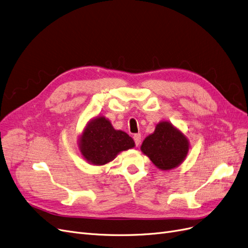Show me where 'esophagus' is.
<instances>
[{
    "instance_id": "1",
    "label": "esophagus",
    "mask_w": 248,
    "mask_h": 248,
    "mask_svg": "<svg viewBox=\"0 0 248 248\" xmlns=\"http://www.w3.org/2000/svg\"><path fill=\"white\" fill-rule=\"evenodd\" d=\"M133 138H134V141H135L136 145L139 146L140 143H141V135L140 134H135Z\"/></svg>"
}]
</instances>
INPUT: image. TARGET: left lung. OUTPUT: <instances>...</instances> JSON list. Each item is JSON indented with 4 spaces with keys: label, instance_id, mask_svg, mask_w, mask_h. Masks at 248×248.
I'll return each instance as SVG.
<instances>
[{
    "label": "left lung",
    "instance_id": "8db88e82",
    "mask_svg": "<svg viewBox=\"0 0 248 248\" xmlns=\"http://www.w3.org/2000/svg\"><path fill=\"white\" fill-rule=\"evenodd\" d=\"M189 148L187 137L167 121L158 123L141 145V151L161 170L179 167L185 160Z\"/></svg>",
    "mask_w": 248,
    "mask_h": 248
}]
</instances>
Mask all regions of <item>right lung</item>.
Returning <instances> with one entry per match:
<instances>
[{
  "label": "right lung",
  "mask_w": 248,
  "mask_h": 248,
  "mask_svg": "<svg viewBox=\"0 0 248 248\" xmlns=\"http://www.w3.org/2000/svg\"><path fill=\"white\" fill-rule=\"evenodd\" d=\"M135 147L125 132L115 130L109 119L99 115L87 124L78 139V149L85 160L94 166H104L118 153Z\"/></svg>",
  "instance_id": "1"
}]
</instances>
